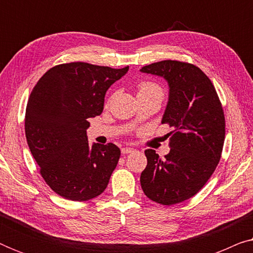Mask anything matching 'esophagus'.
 Returning a JSON list of instances; mask_svg holds the SVG:
<instances>
[{
  "mask_svg": "<svg viewBox=\"0 0 253 253\" xmlns=\"http://www.w3.org/2000/svg\"><path fill=\"white\" fill-rule=\"evenodd\" d=\"M134 150L132 147H123L122 148V153L123 154H129V153H132Z\"/></svg>",
  "mask_w": 253,
  "mask_h": 253,
  "instance_id": "obj_1",
  "label": "esophagus"
}]
</instances>
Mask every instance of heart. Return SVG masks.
I'll return each mask as SVG.
<instances>
[{"label":"heart","instance_id":"heart-1","mask_svg":"<svg viewBox=\"0 0 253 253\" xmlns=\"http://www.w3.org/2000/svg\"><path fill=\"white\" fill-rule=\"evenodd\" d=\"M138 94H157L162 99L164 91L161 86L153 82H141L138 86Z\"/></svg>","mask_w":253,"mask_h":253}]
</instances>
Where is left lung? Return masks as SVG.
Listing matches in <instances>:
<instances>
[{
  "label": "left lung",
  "instance_id": "1",
  "mask_svg": "<svg viewBox=\"0 0 253 253\" xmlns=\"http://www.w3.org/2000/svg\"><path fill=\"white\" fill-rule=\"evenodd\" d=\"M164 77L169 98L161 123L172 127L170 152L161 159L146 150L140 175L145 195L161 205H174L199 192L219 164L224 143V114L210 78L196 65L166 60L140 69Z\"/></svg>",
  "mask_w": 253,
  "mask_h": 253
}]
</instances>
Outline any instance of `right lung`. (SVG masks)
<instances>
[{"mask_svg": "<svg viewBox=\"0 0 253 253\" xmlns=\"http://www.w3.org/2000/svg\"><path fill=\"white\" fill-rule=\"evenodd\" d=\"M129 67L113 69L72 62L51 68L34 86L25 114L30 151L44 182L74 202L105 191L119 162L115 144L88 145V119L103 110L107 89Z\"/></svg>", "mask_w": 253, "mask_h": 253, "instance_id": "add662e5", "label": "right lung"}]
</instances>
